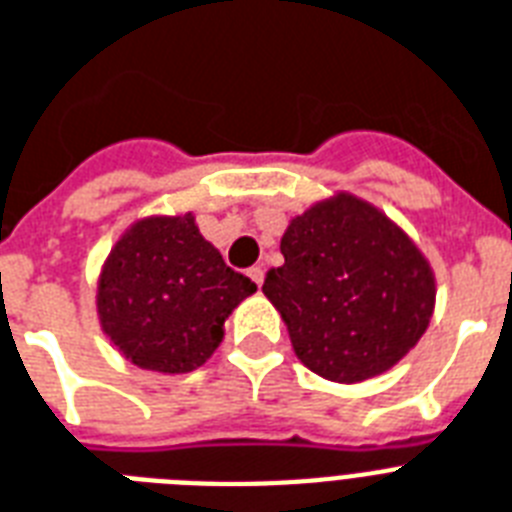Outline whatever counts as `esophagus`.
Returning a JSON list of instances; mask_svg holds the SVG:
<instances>
[{
	"mask_svg": "<svg viewBox=\"0 0 512 512\" xmlns=\"http://www.w3.org/2000/svg\"><path fill=\"white\" fill-rule=\"evenodd\" d=\"M247 276H249V279H252V281H255L257 287H263L265 271H263V268H260V265H252V268H249V271H247Z\"/></svg>",
	"mask_w": 512,
	"mask_h": 512,
	"instance_id": "esophagus-1",
	"label": "esophagus"
}]
</instances>
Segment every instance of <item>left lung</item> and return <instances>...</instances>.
Wrapping results in <instances>:
<instances>
[{
  "instance_id": "obj_1",
  "label": "left lung",
  "mask_w": 512,
  "mask_h": 512,
  "mask_svg": "<svg viewBox=\"0 0 512 512\" xmlns=\"http://www.w3.org/2000/svg\"><path fill=\"white\" fill-rule=\"evenodd\" d=\"M284 265L263 292L297 358L332 382L388 372L433 316L436 279L414 241L380 209L337 193L297 215L281 236Z\"/></svg>"
}]
</instances>
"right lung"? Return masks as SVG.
I'll return each instance as SVG.
<instances>
[{"instance_id":"add662e5","label":"right lung","mask_w":512,"mask_h":512,"mask_svg":"<svg viewBox=\"0 0 512 512\" xmlns=\"http://www.w3.org/2000/svg\"><path fill=\"white\" fill-rule=\"evenodd\" d=\"M255 289L225 265L191 212L143 217L103 265L100 327L140 369L185 374L215 353L225 319Z\"/></svg>"}]
</instances>
